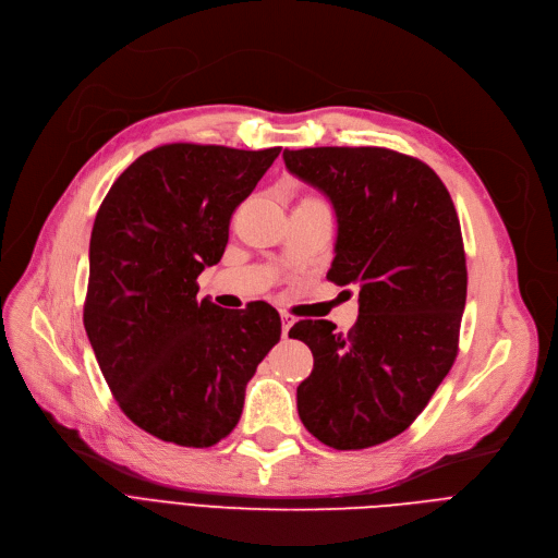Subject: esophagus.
I'll return each mask as SVG.
<instances>
[{
  "instance_id": "1",
  "label": "esophagus",
  "mask_w": 558,
  "mask_h": 558,
  "mask_svg": "<svg viewBox=\"0 0 558 558\" xmlns=\"http://www.w3.org/2000/svg\"><path fill=\"white\" fill-rule=\"evenodd\" d=\"M280 320H282V337L287 339V337H289L291 326H294V316L287 314V312H282V314H280Z\"/></svg>"
}]
</instances>
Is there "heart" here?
Returning a JSON list of instances; mask_svg holds the SVG:
<instances>
[{"label": "heart", "mask_w": 558, "mask_h": 558, "mask_svg": "<svg viewBox=\"0 0 558 558\" xmlns=\"http://www.w3.org/2000/svg\"><path fill=\"white\" fill-rule=\"evenodd\" d=\"M303 201H318V198H312V196H307V198H303Z\"/></svg>", "instance_id": "1"}]
</instances>
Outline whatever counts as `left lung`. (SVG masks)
I'll list each match as a JSON object with an SVG mask.
<instances>
[{"instance_id":"left-lung-1","label":"left lung","mask_w":558,"mask_h":558,"mask_svg":"<svg viewBox=\"0 0 558 558\" xmlns=\"http://www.w3.org/2000/svg\"><path fill=\"white\" fill-rule=\"evenodd\" d=\"M337 215L328 280L360 287L348 335L299 320L289 337L314 355L299 416L335 450H364L404 432L454 364L465 307V253L450 192L418 158L383 146L282 154Z\"/></svg>"}]
</instances>
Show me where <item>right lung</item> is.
<instances>
[{
	"instance_id": "1",
	"label": "right lung",
	"mask_w": 558,
	"mask_h": 558,
	"mask_svg": "<svg viewBox=\"0 0 558 558\" xmlns=\"http://www.w3.org/2000/svg\"><path fill=\"white\" fill-rule=\"evenodd\" d=\"M278 154L162 144L112 183L97 213L83 326L117 404L160 441L219 444L280 341L269 303L221 310L196 296L198 274L226 251L234 208Z\"/></svg>"
}]
</instances>
